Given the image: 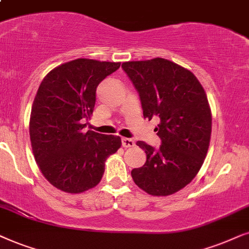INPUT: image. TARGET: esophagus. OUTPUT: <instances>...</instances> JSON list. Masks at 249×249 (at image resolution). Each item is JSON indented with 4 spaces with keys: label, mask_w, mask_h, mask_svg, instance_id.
I'll return each instance as SVG.
<instances>
[{
    "label": "esophagus",
    "mask_w": 249,
    "mask_h": 249,
    "mask_svg": "<svg viewBox=\"0 0 249 249\" xmlns=\"http://www.w3.org/2000/svg\"><path fill=\"white\" fill-rule=\"evenodd\" d=\"M122 144H123V147H124V148H131V147H134L135 142L132 140V139L122 138Z\"/></svg>",
    "instance_id": "obj_1"
}]
</instances>
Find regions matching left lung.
<instances>
[{
    "mask_svg": "<svg viewBox=\"0 0 249 249\" xmlns=\"http://www.w3.org/2000/svg\"><path fill=\"white\" fill-rule=\"evenodd\" d=\"M139 93L143 117L159 118L160 147L143 141L147 160L131 172L135 184L152 196H168L190 183L206 157L212 115L203 86L190 71L163 58L122 65Z\"/></svg>",
    "mask_w": 249,
    "mask_h": 249,
    "instance_id": "1",
    "label": "left lung"
}]
</instances>
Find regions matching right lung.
Masks as SVG:
<instances>
[{"label":"right lung","instance_id":"right-lung-1","mask_svg":"<svg viewBox=\"0 0 249 249\" xmlns=\"http://www.w3.org/2000/svg\"><path fill=\"white\" fill-rule=\"evenodd\" d=\"M119 66L76 59L50 71L39 85L29 122L33 154L46 180L62 191L95 187L106 159L121 147L116 135L82 132L93 112L98 85Z\"/></svg>","mask_w":249,"mask_h":249}]
</instances>
